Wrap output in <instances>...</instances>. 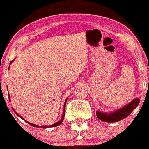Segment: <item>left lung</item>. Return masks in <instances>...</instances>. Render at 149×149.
Segmentation results:
<instances>
[{
  "label": "left lung",
  "instance_id": "8db88e82",
  "mask_svg": "<svg viewBox=\"0 0 149 149\" xmlns=\"http://www.w3.org/2000/svg\"><path fill=\"white\" fill-rule=\"evenodd\" d=\"M140 103V99L136 98L132 100L131 102L127 104V105L124 106L119 110L115 111L112 113H105L102 112L97 111L96 115L100 120L102 121L109 122V123H114L121 121L128 117L132 111L138 107Z\"/></svg>",
  "mask_w": 149,
  "mask_h": 149
}]
</instances>
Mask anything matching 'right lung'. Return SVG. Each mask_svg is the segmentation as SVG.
<instances>
[{
    "label": "right lung",
    "instance_id": "right-lung-1",
    "mask_svg": "<svg viewBox=\"0 0 149 149\" xmlns=\"http://www.w3.org/2000/svg\"><path fill=\"white\" fill-rule=\"evenodd\" d=\"M12 62H13V60H12L11 62H10V64H11ZM10 64H9V67H10ZM9 101H10V95H9ZM67 99H68V97H67V98L66 99V100H65V102H64V111H63V115H62V119H61L60 121H59L57 122V123H54V124H53V125H49V126H47V125H43V126H38V125H35V124H33V123H29V122L26 121V120L24 119V118L22 117L21 115H19V114H17V112H16V111H15V110L13 109V108H12V109L13 110V111L15 112V113L16 114V115H17V116H19V117L20 118H21L22 119H23L24 121H25L26 122H27V123H29L30 125L33 126V127H40V128H48V127H56V126H58V125H60V124L62 123V122L63 121V120H64V115H65V111H66V103Z\"/></svg>",
    "mask_w": 149,
    "mask_h": 149
}]
</instances>
